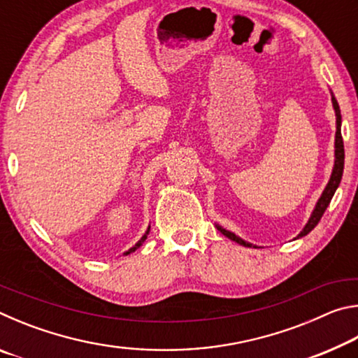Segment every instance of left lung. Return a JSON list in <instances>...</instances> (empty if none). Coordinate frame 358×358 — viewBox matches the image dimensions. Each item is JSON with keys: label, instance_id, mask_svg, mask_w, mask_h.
Wrapping results in <instances>:
<instances>
[{"label": "left lung", "instance_id": "left-lung-1", "mask_svg": "<svg viewBox=\"0 0 358 358\" xmlns=\"http://www.w3.org/2000/svg\"><path fill=\"white\" fill-rule=\"evenodd\" d=\"M331 101H333V107H335V112H336V138H335V157H336V159H335V167H333V172H331V177H330L329 185H327V187H325L324 192H322V196H320V199L317 201V205H316V208H314V211H313L310 221H308L305 229L301 230V232L299 234V237H296V238L305 237L306 234H310L311 230L317 226V222L320 221V217H322V215L325 213L327 207H329V203H330V201H331L333 194H335L336 187L339 186V181H341V177H343V169H344V143H343V136H341V112H339V106H338L336 99L331 98ZM217 229H220L221 232H222L224 235H226L227 238L237 241V243L243 245V246H252V245H250V243H246L245 240L238 238L235 234L229 232V230L222 229V227H220V226H217Z\"/></svg>", "mask_w": 358, "mask_h": 358}]
</instances>
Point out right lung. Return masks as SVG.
Returning <instances> with one entry per match:
<instances>
[{
    "mask_svg": "<svg viewBox=\"0 0 358 358\" xmlns=\"http://www.w3.org/2000/svg\"><path fill=\"white\" fill-rule=\"evenodd\" d=\"M148 230H150V227H148ZM148 230H147V234H145V235H143V237H142L141 240H138V243H136V246H132L129 251H126V254H129V252H132V251H136V250H137V248H138V246H141V245L143 243V241H145V238H147V235H148Z\"/></svg>",
    "mask_w": 358,
    "mask_h": 358,
    "instance_id": "1",
    "label": "right lung"
}]
</instances>
